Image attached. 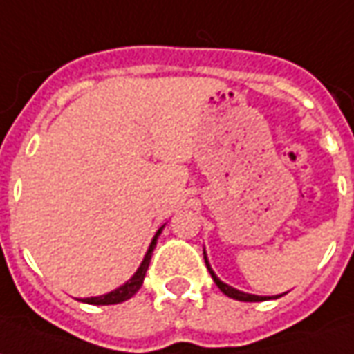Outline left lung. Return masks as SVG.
Listing matches in <instances>:
<instances>
[{"mask_svg": "<svg viewBox=\"0 0 354 354\" xmlns=\"http://www.w3.org/2000/svg\"><path fill=\"white\" fill-rule=\"evenodd\" d=\"M204 262H206V268H208L209 275L214 277V281L216 285L219 287V291L221 293H225L227 297L231 299H235V301H245V303H260V301H266V299H270V297H258V295H248V293H243V291H237V289H233V287H229L227 283H223V281H219L218 275L212 272V268L208 264V258H206V252H204Z\"/></svg>", "mask_w": 354, "mask_h": 354, "instance_id": "obj_1", "label": "left lung"}]
</instances>
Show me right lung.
Listing matches in <instances>:
<instances>
[{"label": "right lung", "instance_id": "add662e5", "mask_svg": "<svg viewBox=\"0 0 354 354\" xmlns=\"http://www.w3.org/2000/svg\"><path fill=\"white\" fill-rule=\"evenodd\" d=\"M162 229H158V233H156V237L152 239V245L148 248V252H146L145 260H142V264L140 268L136 270V274L127 281L125 285H121L119 289L115 291H111V293L107 295H102V297H92V299H82V303H88V304H117V303H123L127 299H131L133 295L140 289V285L145 281V275H146V270H148V266H150V258H152V252H153V247H156V241L160 237V233H162Z\"/></svg>", "mask_w": 354, "mask_h": 354}]
</instances>
